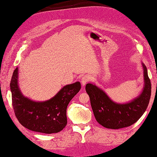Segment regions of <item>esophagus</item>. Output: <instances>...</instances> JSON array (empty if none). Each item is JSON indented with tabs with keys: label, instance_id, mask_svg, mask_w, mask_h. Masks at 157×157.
Returning <instances> with one entry per match:
<instances>
[{
	"label": "esophagus",
	"instance_id": "34e87169",
	"mask_svg": "<svg viewBox=\"0 0 157 157\" xmlns=\"http://www.w3.org/2000/svg\"><path fill=\"white\" fill-rule=\"evenodd\" d=\"M89 80H90V77H89L88 75H84L83 76H82L81 79V82L82 86H85L88 82Z\"/></svg>",
	"mask_w": 157,
	"mask_h": 157
}]
</instances>
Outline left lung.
<instances>
[{"instance_id": "obj_1", "label": "left lung", "mask_w": 157, "mask_h": 157, "mask_svg": "<svg viewBox=\"0 0 157 157\" xmlns=\"http://www.w3.org/2000/svg\"><path fill=\"white\" fill-rule=\"evenodd\" d=\"M142 66L144 82L142 91L137 97L125 103L114 101L94 82L86 85L85 90L90 98L95 118L101 125L113 129L129 127L145 113L151 95V83L145 64L142 62Z\"/></svg>"}]
</instances>
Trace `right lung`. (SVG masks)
<instances>
[{
	"label": "right lung",
	"mask_w": 157,
	"mask_h": 157,
	"mask_svg": "<svg viewBox=\"0 0 157 157\" xmlns=\"http://www.w3.org/2000/svg\"><path fill=\"white\" fill-rule=\"evenodd\" d=\"M18 77L17 67L12 76L10 89L13 107L19 122L33 132L47 134L61 132L67 124V106L81 89V83L77 81L63 86L49 100L36 101L22 94Z\"/></svg>",
	"instance_id": "add662e5"
}]
</instances>
